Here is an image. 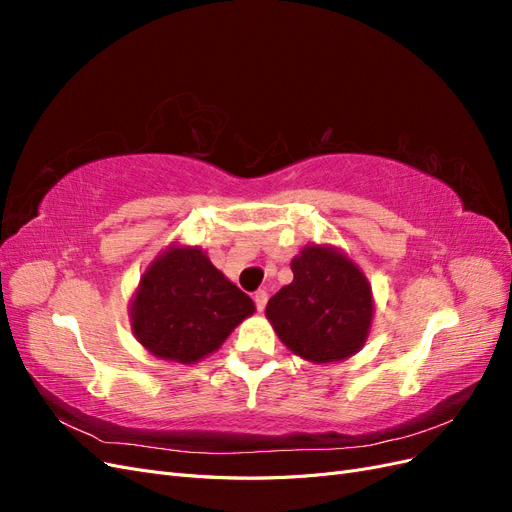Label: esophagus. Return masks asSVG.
<instances>
[{
	"label": "esophagus",
	"mask_w": 512,
	"mask_h": 512,
	"mask_svg": "<svg viewBox=\"0 0 512 512\" xmlns=\"http://www.w3.org/2000/svg\"><path fill=\"white\" fill-rule=\"evenodd\" d=\"M267 299H269V294H267L265 290H258V292H254V303H256V309H258V312H262V309L267 307Z\"/></svg>",
	"instance_id": "obj_1"
}]
</instances>
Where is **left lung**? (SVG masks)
Wrapping results in <instances>:
<instances>
[{"label":"left lung","mask_w":512,"mask_h":512,"mask_svg":"<svg viewBox=\"0 0 512 512\" xmlns=\"http://www.w3.org/2000/svg\"><path fill=\"white\" fill-rule=\"evenodd\" d=\"M294 280L273 294L267 320L282 344L316 365L359 352L374 320V294L365 273L335 245H305L292 258Z\"/></svg>","instance_id":"left-lung-1"}]
</instances>
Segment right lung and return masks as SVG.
I'll return each instance as SVG.
<instances>
[{"label":"right lung","mask_w":512,"mask_h":512,"mask_svg":"<svg viewBox=\"0 0 512 512\" xmlns=\"http://www.w3.org/2000/svg\"><path fill=\"white\" fill-rule=\"evenodd\" d=\"M254 312V301L198 245L179 243L151 260L128 307L136 342L181 365L203 361Z\"/></svg>","instance_id":"right-lung-1"}]
</instances>
